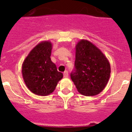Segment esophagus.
Listing matches in <instances>:
<instances>
[{"instance_id":"34e87169","label":"esophagus","mask_w":132,"mask_h":132,"mask_svg":"<svg viewBox=\"0 0 132 132\" xmlns=\"http://www.w3.org/2000/svg\"><path fill=\"white\" fill-rule=\"evenodd\" d=\"M68 76H69L68 71H65L63 73V77L66 78V77H68Z\"/></svg>"}]
</instances>
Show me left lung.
<instances>
[{
    "mask_svg": "<svg viewBox=\"0 0 132 132\" xmlns=\"http://www.w3.org/2000/svg\"><path fill=\"white\" fill-rule=\"evenodd\" d=\"M110 66L104 55L87 40H80L76 45L74 69L71 78L78 91L85 96L101 93L108 82Z\"/></svg>",
    "mask_w": 132,
    "mask_h": 132,
    "instance_id": "left-lung-1",
    "label": "left lung"
}]
</instances>
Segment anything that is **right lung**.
<instances>
[{"label": "right lung", "instance_id": "add662e5", "mask_svg": "<svg viewBox=\"0 0 132 132\" xmlns=\"http://www.w3.org/2000/svg\"><path fill=\"white\" fill-rule=\"evenodd\" d=\"M52 45L50 42L39 43L31 50L22 65V75L30 91L40 96L53 93L63 73L51 60Z\"/></svg>", "mask_w": 132, "mask_h": 132}]
</instances>
